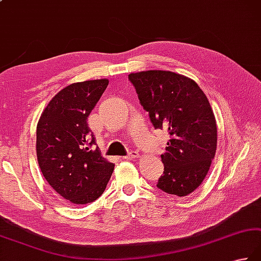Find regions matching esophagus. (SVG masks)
<instances>
[{
	"instance_id": "1",
	"label": "esophagus",
	"mask_w": 261,
	"mask_h": 261,
	"mask_svg": "<svg viewBox=\"0 0 261 261\" xmlns=\"http://www.w3.org/2000/svg\"><path fill=\"white\" fill-rule=\"evenodd\" d=\"M138 157H139V152L136 150H131L124 158L125 160H135V158H138Z\"/></svg>"
}]
</instances>
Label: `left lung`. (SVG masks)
<instances>
[{"instance_id": "obj_1", "label": "left lung", "mask_w": 261, "mask_h": 261, "mask_svg": "<svg viewBox=\"0 0 261 261\" xmlns=\"http://www.w3.org/2000/svg\"><path fill=\"white\" fill-rule=\"evenodd\" d=\"M142 107L155 129L167 130L171 139L161 155L164 174L157 188L185 197L201 185L217 148L215 115L195 80L171 71L130 73Z\"/></svg>"}]
</instances>
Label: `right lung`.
Listing matches in <instances>:
<instances>
[{
  "label": "right lung",
  "instance_id": "1",
  "mask_svg": "<svg viewBox=\"0 0 261 261\" xmlns=\"http://www.w3.org/2000/svg\"><path fill=\"white\" fill-rule=\"evenodd\" d=\"M109 85L107 79L74 83L60 90L45 107L36 131V154L53 190L74 205L98 199L114 164L95 148L87 120Z\"/></svg>",
  "mask_w": 261,
  "mask_h": 261
}]
</instances>
